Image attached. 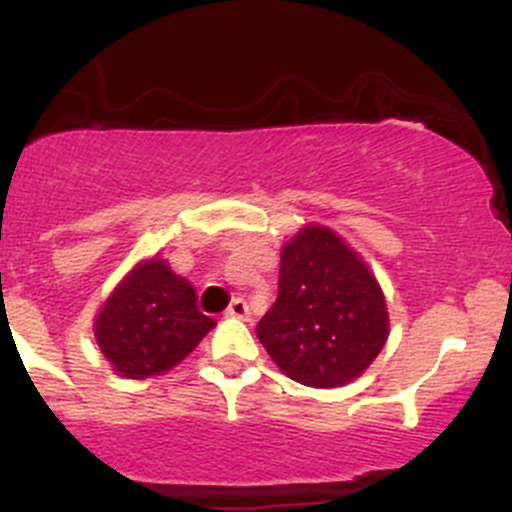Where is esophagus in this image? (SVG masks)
Returning <instances> with one entry per match:
<instances>
[{"label":"esophagus","mask_w":512,"mask_h":512,"mask_svg":"<svg viewBox=\"0 0 512 512\" xmlns=\"http://www.w3.org/2000/svg\"><path fill=\"white\" fill-rule=\"evenodd\" d=\"M227 317H235V319H247L250 317V307H247V302L242 297H235L230 302V307H227Z\"/></svg>","instance_id":"34e87169"}]
</instances>
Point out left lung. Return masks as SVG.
Here are the masks:
<instances>
[{"instance_id": "obj_1", "label": "left lung", "mask_w": 512, "mask_h": 512, "mask_svg": "<svg viewBox=\"0 0 512 512\" xmlns=\"http://www.w3.org/2000/svg\"><path fill=\"white\" fill-rule=\"evenodd\" d=\"M386 337V299L369 267L329 227H302L282 250L280 292L257 324L272 361L299 384L334 389L364 374Z\"/></svg>"}]
</instances>
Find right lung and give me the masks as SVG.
Masks as SVG:
<instances>
[{
  "label": "right lung",
  "mask_w": 512,
  "mask_h": 512,
  "mask_svg": "<svg viewBox=\"0 0 512 512\" xmlns=\"http://www.w3.org/2000/svg\"><path fill=\"white\" fill-rule=\"evenodd\" d=\"M213 327V319L198 309L193 285L153 257L113 289L94 332L118 376L148 379L180 364Z\"/></svg>",
  "instance_id": "1"
}]
</instances>
